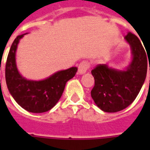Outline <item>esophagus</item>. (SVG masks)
Masks as SVG:
<instances>
[{
  "label": "esophagus",
  "instance_id": "esophagus-1",
  "mask_svg": "<svg viewBox=\"0 0 150 150\" xmlns=\"http://www.w3.org/2000/svg\"><path fill=\"white\" fill-rule=\"evenodd\" d=\"M90 67V63L88 61H83L79 63L78 67V73L79 74H84L85 72L88 71Z\"/></svg>",
  "mask_w": 150,
  "mask_h": 150
}]
</instances>
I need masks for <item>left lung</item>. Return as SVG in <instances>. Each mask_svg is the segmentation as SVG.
<instances>
[{
    "label": "left lung",
    "instance_id": "1",
    "mask_svg": "<svg viewBox=\"0 0 150 150\" xmlns=\"http://www.w3.org/2000/svg\"><path fill=\"white\" fill-rule=\"evenodd\" d=\"M125 39L131 46L132 54V62L125 71L111 68L107 64H99L91 71L95 79L91 97L106 112H119L132 104L146 77L147 51L145 53L138 38L131 32L126 34Z\"/></svg>",
    "mask_w": 150,
    "mask_h": 150
}]
</instances>
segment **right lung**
<instances>
[{
    "instance_id": "obj_1",
    "label": "right lung",
    "mask_w": 150,
    "mask_h": 150,
    "mask_svg": "<svg viewBox=\"0 0 150 150\" xmlns=\"http://www.w3.org/2000/svg\"><path fill=\"white\" fill-rule=\"evenodd\" d=\"M25 34L18 35L12 44L5 65V80L12 96L21 108L30 112L50 110L61 98L65 85L77 72V67L60 71L40 81L28 80L18 72L16 65L18 44Z\"/></svg>"
}]
</instances>
